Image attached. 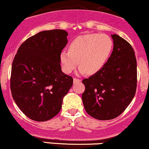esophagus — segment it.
Listing matches in <instances>:
<instances>
[{"instance_id":"1","label":"esophagus","mask_w":149,"mask_h":149,"mask_svg":"<svg viewBox=\"0 0 149 149\" xmlns=\"http://www.w3.org/2000/svg\"><path fill=\"white\" fill-rule=\"evenodd\" d=\"M80 80H79L78 78H73V83L76 84V83H78V82H80Z\"/></svg>"}]
</instances>
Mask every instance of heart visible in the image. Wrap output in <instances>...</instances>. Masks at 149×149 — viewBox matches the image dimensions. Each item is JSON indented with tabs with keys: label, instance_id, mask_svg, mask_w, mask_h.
<instances>
[{
	"label": "heart",
	"instance_id": "1",
	"mask_svg": "<svg viewBox=\"0 0 149 149\" xmlns=\"http://www.w3.org/2000/svg\"><path fill=\"white\" fill-rule=\"evenodd\" d=\"M113 42L106 34L89 33L78 36L70 43L69 52L63 51V70L70 73L79 63L80 72L92 75L104 67L112 52Z\"/></svg>",
	"mask_w": 149,
	"mask_h": 149
}]
</instances>
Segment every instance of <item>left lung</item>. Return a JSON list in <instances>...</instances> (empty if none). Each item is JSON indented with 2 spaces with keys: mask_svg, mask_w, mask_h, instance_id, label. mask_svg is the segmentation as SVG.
<instances>
[{
  "mask_svg": "<svg viewBox=\"0 0 149 149\" xmlns=\"http://www.w3.org/2000/svg\"><path fill=\"white\" fill-rule=\"evenodd\" d=\"M113 49L104 67L82 80V95L87 113L100 120L119 116L135 96L137 87V61L134 50L127 40L111 35Z\"/></svg>",
  "mask_w": 149,
  "mask_h": 149,
  "instance_id": "1",
  "label": "left lung"
}]
</instances>
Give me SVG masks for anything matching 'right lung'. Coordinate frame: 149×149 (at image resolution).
I'll list each match as a JSON object with an SVG mask.
<instances>
[{
    "mask_svg": "<svg viewBox=\"0 0 149 149\" xmlns=\"http://www.w3.org/2000/svg\"><path fill=\"white\" fill-rule=\"evenodd\" d=\"M67 36L63 29L40 31L20 45L13 61V99L22 113L34 121H47L56 116L73 85V78L65 74L61 66Z\"/></svg>",
    "mask_w": 149,
    "mask_h": 149,
    "instance_id": "obj_1",
    "label": "right lung"
}]
</instances>
